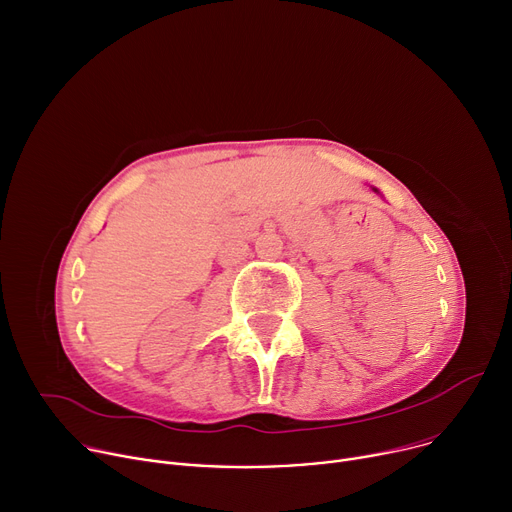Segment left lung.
I'll return each mask as SVG.
<instances>
[{"instance_id": "8db88e82", "label": "left lung", "mask_w": 512, "mask_h": 512, "mask_svg": "<svg viewBox=\"0 0 512 512\" xmlns=\"http://www.w3.org/2000/svg\"><path fill=\"white\" fill-rule=\"evenodd\" d=\"M374 191H377V189H374Z\"/></svg>"}]
</instances>
